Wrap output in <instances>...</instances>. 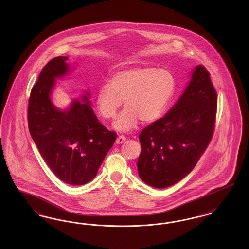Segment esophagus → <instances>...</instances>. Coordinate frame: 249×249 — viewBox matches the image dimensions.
I'll list each match as a JSON object with an SVG mask.
<instances>
[{
  "mask_svg": "<svg viewBox=\"0 0 249 249\" xmlns=\"http://www.w3.org/2000/svg\"><path fill=\"white\" fill-rule=\"evenodd\" d=\"M125 141H126V137L123 136V135H120V136H119V137L117 138L116 142H117V143H122V142H125Z\"/></svg>",
  "mask_w": 249,
  "mask_h": 249,
  "instance_id": "1",
  "label": "esophagus"
}]
</instances>
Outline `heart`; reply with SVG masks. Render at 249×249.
<instances>
[{
    "label": "heart",
    "instance_id": "obj_1",
    "mask_svg": "<svg viewBox=\"0 0 249 249\" xmlns=\"http://www.w3.org/2000/svg\"><path fill=\"white\" fill-rule=\"evenodd\" d=\"M176 89L174 75L164 69L138 66L116 71L109 85L102 86L96 96V107L105 119H114L122 105L125 108L113 128L127 132L137 128L140 119L151 123L160 119Z\"/></svg>",
    "mask_w": 249,
    "mask_h": 249
}]
</instances>
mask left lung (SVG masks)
Masks as SVG:
<instances>
[{"instance_id": "left-lung-1", "label": "left lung", "mask_w": 249, "mask_h": 249, "mask_svg": "<svg viewBox=\"0 0 249 249\" xmlns=\"http://www.w3.org/2000/svg\"><path fill=\"white\" fill-rule=\"evenodd\" d=\"M216 105L210 73L197 65L176 105L139 135L137 169L145 184L165 189L190 174L211 141Z\"/></svg>"}]
</instances>
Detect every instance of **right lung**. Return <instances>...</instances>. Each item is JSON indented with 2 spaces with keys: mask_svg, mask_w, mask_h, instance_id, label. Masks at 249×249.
Wrapping results in <instances>:
<instances>
[{
  "mask_svg": "<svg viewBox=\"0 0 249 249\" xmlns=\"http://www.w3.org/2000/svg\"><path fill=\"white\" fill-rule=\"evenodd\" d=\"M67 57L51 59L34 86L28 107L29 130L52 173L71 186L89 183L96 177L117 134L99 122L86 91L67 109L56 107L51 95L56 79L70 72Z\"/></svg>",
  "mask_w": 249,
  "mask_h": 249,
  "instance_id": "add662e5",
  "label": "right lung"
}]
</instances>
